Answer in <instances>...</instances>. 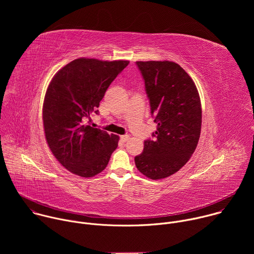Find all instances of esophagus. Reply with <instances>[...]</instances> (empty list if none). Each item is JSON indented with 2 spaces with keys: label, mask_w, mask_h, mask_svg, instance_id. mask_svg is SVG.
Wrapping results in <instances>:
<instances>
[{
  "label": "esophagus",
  "mask_w": 254,
  "mask_h": 254,
  "mask_svg": "<svg viewBox=\"0 0 254 254\" xmlns=\"http://www.w3.org/2000/svg\"><path fill=\"white\" fill-rule=\"evenodd\" d=\"M129 138V136L127 135V134H124V135H121V139L125 142V141H127V139Z\"/></svg>",
  "instance_id": "obj_1"
}]
</instances>
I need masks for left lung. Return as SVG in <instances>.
<instances>
[{
  "label": "left lung",
  "instance_id": "1",
  "mask_svg": "<svg viewBox=\"0 0 254 254\" xmlns=\"http://www.w3.org/2000/svg\"><path fill=\"white\" fill-rule=\"evenodd\" d=\"M158 124L153 139L134 158L137 170L159 180L182 168L191 158L201 132L202 110L197 87L187 72L171 61H136Z\"/></svg>",
  "mask_w": 254,
  "mask_h": 254
}]
</instances>
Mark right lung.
<instances>
[{"instance_id": "right-lung-1", "label": "right lung", "mask_w": 254, "mask_h": 254, "mask_svg": "<svg viewBox=\"0 0 254 254\" xmlns=\"http://www.w3.org/2000/svg\"><path fill=\"white\" fill-rule=\"evenodd\" d=\"M129 61L78 58L61 68L52 78L43 103V126L48 146L69 172L83 178L102 172L119 135L86 125L99 112L108 86Z\"/></svg>"}]
</instances>
